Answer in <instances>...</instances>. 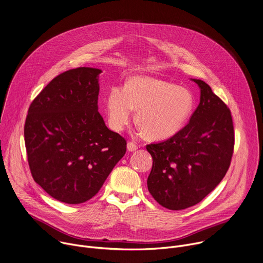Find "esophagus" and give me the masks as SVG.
Here are the masks:
<instances>
[{"instance_id": "1", "label": "esophagus", "mask_w": 263, "mask_h": 263, "mask_svg": "<svg viewBox=\"0 0 263 263\" xmlns=\"http://www.w3.org/2000/svg\"><path fill=\"white\" fill-rule=\"evenodd\" d=\"M127 149H128L129 152H134V151H136V149H137V145L134 142L129 141L127 143Z\"/></svg>"}]
</instances>
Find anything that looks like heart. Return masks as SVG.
I'll list each match as a JSON object with an SVG mask.
<instances>
[{"instance_id":"b5f03b06","label":"heart","mask_w":263,"mask_h":263,"mask_svg":"<svg viewBox=\"0 0 263 263\" xmlns=\"http://www.w3.org/2000/svg\"><path fill=\"white\" fill-rule=\"evenodd\" d=\"M134 109L145 135L166 139L181 130L194 109L189 89L149 78L133 77L125 88L112 87L106 98V115L110 128L117 132L130 123Z\"/></svg>"}]
</instances>
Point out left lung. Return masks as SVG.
<instances>
[{
    "label": "left lung",
    "instance_id": "obj_1",
    "mask_svg": "<svg viewBox=\"0 0 263 263\" xmlns=\"http://www.w3.org/2000/svg\"><path fill=\"white\" fill-rule=\"evenodd\" d=\"M200 88V104L190 123L173 137L146 145L153 158L147 190L161 206L181 210L200 203L226 175L234 147L231 112L210 86Z\"/></svg>",
    "mask_w": 263,
    "mask_h": 263
}]
</instances>
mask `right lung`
Here are the masks:
<instances>
[{
  "instance_id": "right-lung-1",
  "label": "right lung",
  "mask_w": 263,
  "mask_h": 263,
  "mask_svg": "<svg viewBox=\"0 0 263 263\" xmlns=\"http://www.w3.org/2000/svg\"><path fill=\"white\" fill-rule=\"evenodd\" d=\"M99 68L60 73L30 105L25 124L34 181L52 198L81 204L98 194L127 142L99 114Z\"/></svg>"
}]
</instances>
